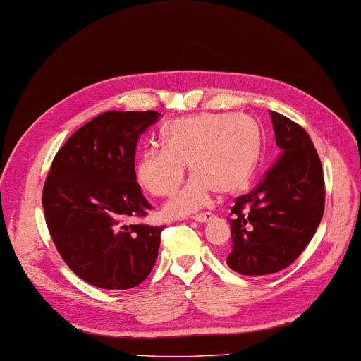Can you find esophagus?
Listing matches in <instances>:
<instances>
[{"instance_id": "obj_1", "label": "esophagus", "mask_w": 361, "mask_h": 361, "mask_svg": "<svg viewBox=\"0 0 361 361\" xmlns=\"http://www.w3.org/2000/svg\"><path fill=\"white\" fill-rule=\"evenodd\" d=\"M193 219L197 221V223H207V221H210L212 218H214V215L210 214V212H206V214H200V215H195L192 216Z\"/></svg>"}]
</instances>
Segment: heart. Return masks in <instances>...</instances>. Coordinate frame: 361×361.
I'll return each mask as SVG.
<instances>
[{"label": "heart", "mask_w": 361, "mask_h": 361, "mask_svg": "<svg viewBox=\"0 0 361 361\" xmlns=\"http://www.w3.org/2000/svg\"><path fill=\"white\" fill-rule=\"evenodd\" d=\"M164 147H149L138 157L135 177L154 197H172L189 166L193 180L164 207L183 216L204 207L212 192L241 190L250 180L261 152L259 126L250 116L202 113L177 118L161 134Z\"/></svg>", "instance_id": "b5f03b06"}]
</instances>
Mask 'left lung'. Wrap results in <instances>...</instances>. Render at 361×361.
<instances>
[{
    "instance_id": "1",
    "label": "left lung",
    "mask_w": 361,
    "mask_h": 361,
    "mask_svg": "<svg viewBox=\"0 0 361 361\" xmlns=\"http://www.w3.org/2000/svg\"><path fill=\"white\" fill-rule=\"evenodd\" d=\"M279 160L232 207L227 265L245 276L277 273L307 248L325 210V180L308 133L270 111Z\"/></svg>"
}]
</instances>
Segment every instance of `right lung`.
<instances>
[{
    "mask_svg": "<svg viewBox=\"0 0 361 361\" xmlns=\"http://www.w3.org/2000/svg\"><path fill=\"white\" fill-rule=\"evenodd\" d=\"M157 111H106L66 142L44 184L50 236L68 269L105 290H129L154 269L164 226H126L151 204L135 177L138 137Z\"/></svg>",
    "mask_w": 361,
    "mask_h": 361,
    "instance_id": "add662e5",
    "label": "right lung"
}]
</instances>
